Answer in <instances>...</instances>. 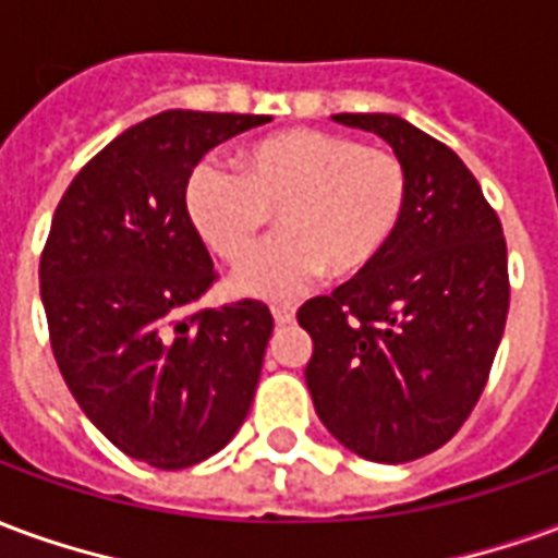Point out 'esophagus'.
<instances>
[{"mask_svg": "<svg viewBox=\"0 0 558 558\" xmlns=\"http://www.w3.org/2000/svg\"><path fill=\"white\" fill-rule=\"evenodd\" d=\"M271 316H275V323H278V326H287V323H292V316H295V304L275 302L271 304Z\"/></svg>", "mask_w": 558, "mask_h": 558, "instance_id": "obj_1", "label": "esophagus"}]
</instances>
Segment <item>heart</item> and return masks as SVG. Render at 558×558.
<instances>
[{
  "instance_id": "heart-1",
  "label": "heart",
  "mask_w": 558,
  "mask_h": 558,
  "mask_svg": "<svg viewBox=\"0 0 558 558\" xmlns=\"http://www.w3.org/2000/svg\"><path fill=\"white\" fill-rule=\"evenodd\" d=\"M410 203V170L398 151L359 137L290 128L239 155V175L203 160L184 184V211L223 263L250 253L270 215L281 232L239 266L235 290L283 299L328 268L355 278L386 254Z\"/></svg>"
}]
</instances>
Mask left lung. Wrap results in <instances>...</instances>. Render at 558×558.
<instances>
[{
  "instance_id": "8db88e82",
  "label": "left lung",
  "mask_w": 558,
  "mask_h": 558,
  "mask_svg": "<svg viewBox=\"0 0 558 558\" xmlns=\"http://www.w3.org/2000/svg\"><path fill=\"white\" fill-rule=\"evenodd\" d=\"M410 170V203L374 266L299 307L314 338L316 415L376 463L442 448L472 415L502 340L511 280L502 220L451 148L407 119L338 113Z\"/></svg>"
}]
</instances>
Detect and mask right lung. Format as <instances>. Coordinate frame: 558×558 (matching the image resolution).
Masks as SVG:
<instances>
[{
  "instance_id": "right-lung-1",
  "label": "right lung",
  "mask_w": 558,
  "mask_h": 558,
  "mask_svg": "<svg viewBox=\"0 0 558 558\" xmlns=\"http://www.w3.org/2000/svg\"><path fill=\"white\" fill-rule=\"evenodd\" d=\"M268 122L167 110L74 175L41 251V302L65 386L98 430L155 469L218 454L247 418L271 311L242 299L187 311L218 280L184 211L208 148Z\"/></svg>"
}]
</instances>
